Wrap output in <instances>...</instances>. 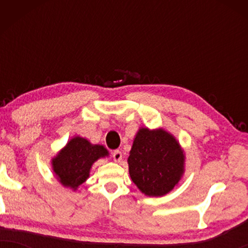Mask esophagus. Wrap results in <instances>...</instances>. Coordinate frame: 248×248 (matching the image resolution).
I'll return each mask as SVG.
<instances>
[{
    "mask_svg": "<svg viewBox=\"0 0 248 248\" xmlns=\"http://www.w3.org/2000/svg\"><path fill=\"white\" fill-rule=\"evenodd\" d=\"M113 158L115 162H121L122 158H123V155H122V152L120 150H115L113 152Z\"/></svg>",
    "mask_w": 248,
    "mask_h": 248,
    "instance_id": "esophagus-1",
    "label": "esophagus"
}]
</instances>
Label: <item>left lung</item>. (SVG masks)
Segmentation results:
<instances>
[{
  "mask_svg": "<svg viewBox=\"0 0 248 248\" xmlns=\"http://www.w3.org/2000/svg\"><path fill=\"white\" fill-rule=\"evenodd\" d=\"M128 172L147 196H164L178 185L185 172V152L177 139L164 128L140 127L135 134Z\"/></svg>",
  "mask_w": 248,
  "mask_h": 248,
  "instance_id": "8db88e82",
  "label": "left lung"
}]
</instances>
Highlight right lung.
<instances>
[{"mask_svg": "<svg viewBox=\"0 0 248 248\" xmlns=\"http://www.w3.org/2000/svg\"><path fill=\"white\" fill-rule=\"evenodd\" d=\"M108 155L109 152L104 145L93 144L87 139L73 137L50 162L57 181L64 187L77 191L89 178L94 162Z\"/></svg>", "mask_w": 248, "mask_h": 248, "instance_id": "right-lung-1", "label": "right lung"}]
</instances>
